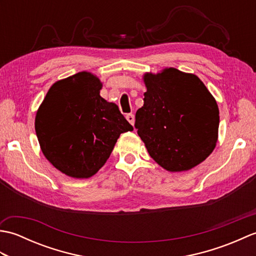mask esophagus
Returning a JSON list of instances; mask_svg holds the SVG:
<instances>
[{"mask_svg":"<svg viewBox=\"0 0 256 256\" xmlns=\"http://www.w3.org/2000/svg\"><path fill=\"white\" fill-rule=\"evenodd\" d=\"M125 118H126V120L130 122V124L134 125V114L128 113V114H126V116H125Z\"/></svg>","mask_w":256,"mask_h":256,"instance_id":"34e87169","label":"esophagus"}]
</instances>
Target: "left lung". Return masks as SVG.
Listing matches in <instances>:
<instances>
[{
	"label": "left lung",
	"mask_w": 256,
	"mask_h": 256,
	"mask_svg": "<svg viewBox=\"0 0 256 256\" xmlns=\"http://www.w3.org/2000/svg\"><path fill=\"white\" fill-rule=\"evenodd\" d=\"M148 91L135 128L148 154L168 172L202 162L218 140L219 108L197 76L176 68L144 74Z\"/></svg>",
	"instance_id": "obj_1"
}]
</instances>
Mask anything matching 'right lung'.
I'll return each instance as SVG.
<instances>
[{
    "mask_svg": "<svg viewBox=\"0 0 256 256\" xmlns=\"http://www.w3.org/2000/svg\"><path fill=\"white\" fill-rule=\"evenodd\" d=\"M102 84L81 72L48 90L35 118L42 154L74 178H89L106 164L120 134L133 131L116 103L100 96Z\"/></svg>",
    "mask_w": 256,
    "mask_h": 256,
    "instance_id": "obj_1",
    "label": "right lung"
}]
</instances>
